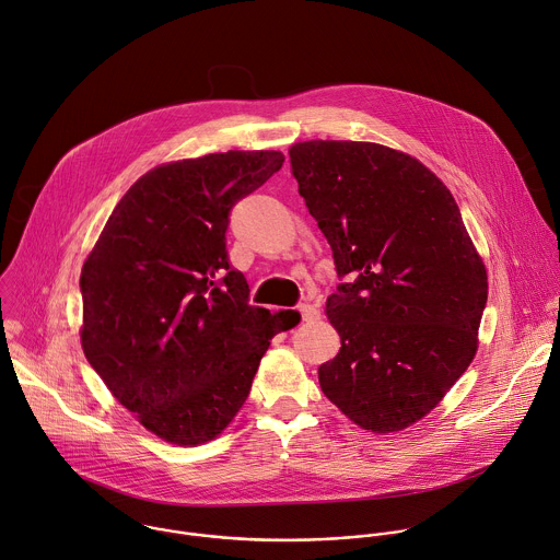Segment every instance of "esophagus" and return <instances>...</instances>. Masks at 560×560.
Masks as SVG:
<instances>
[{"label":"esophagus","mask_w":560,"mask_h":560,"mask_svg":"<svg viewBox=\"0 0 560 560\" xmlns=\"http://www.w3.org/2000/svg\"><path fill=\"white\" fill-rule=\"evenodd\" d=\"M299 314H301V318H303L305 323L320 318V310H318V305H314V303H303V305H299Z\"/></svg>","instance_id":"1"}]
</instances>
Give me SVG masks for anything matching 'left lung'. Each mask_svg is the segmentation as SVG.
I'll list each match as a JSON object with an SVG mask.
<instances>
[{"label": "left lung", "instance_id": "obj_1", "mask_svg": "<svg viewBox=\"0 0 560 560\" xmlns=\"http://www.w3.org/2000/svg\"><path fill=\"white\" fill-rule=\"evenodd\" d=\"M292 175L345 283L318 383L353 424L402 431L431 413L479 345L488 275L455 198L418 158L353 140L290 147Z\"/></svg>", "mask_w": 560, "mask_h": 560}]
</instances>
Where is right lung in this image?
<instances>
[{"label": "right lung", "mask_w": 560, "mask_h": 560, "mask_svg": "<svg viewBox=\"0 0 560 560\" xmlns=\"http://www.w3.org/2000/svg\"><path fill=\"white\" fill-rule=\"evenodd\" d=\"M281 151L153 166L112 211L81 270V345L112 396L177 446L215 440L244 407L275 334L299 312L248 303L226 253L229 213Z\"/></svg>", "instance_id": "right-lung-1"}]
</instances>
